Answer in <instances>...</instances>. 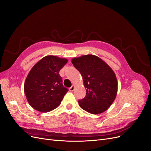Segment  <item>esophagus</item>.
Segmentation results:
<instances>
[{
    "label": "esophagus",
    "instance_id": "1",
    "mask_svg": "<svg viewBox=\"0 0 151 151\" xmlns=\"http://www.w3.org/2000/svg\"><path fill=\"white\" fill-rule=\"evenodd\" d=\"M74 89H75V86H74V85H72V86L70 87V88H69L70 91H74Z\"/></svg>",
    "mask_w": 151,
    "mask_h": 151
}]
</instances>
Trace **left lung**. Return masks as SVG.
I'll use <instances>...</instances> for the list:
<instances>
[{
  "label": "left lung",
  "instance_id": "8db88e82",
  "mask_svg": "<svg viewBox=\"0 0 151 151\" xmlns=\"http://www.w3.org/2000/svg\"><path fill=\"white\" fill-rule=\"evenodd\" d=\"M83 76L86 95L79 100L80 107L91 114L106 110L115 99L118 82L115 72L102 59L94 55H85L72 60Z\"/></svg>",
  "mask_w": 151,
  "mask_h": 151
}]
</instances>
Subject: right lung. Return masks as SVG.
<instances>
[{"label": "right lung", "mask_w": 151, "mask_h": 151, "mask_svg": "<svg viewBox=\"0 0 151 151\" xmlns=\"http://www.w3.org/2000/svg\"><path fill=\"white\" fill-rule=\"evenodd\" d=\"M67 58L48 55L38 61L27 76L24 91L31 106L40 112L57 108L67 93L58 72L67 63Z\"/></svg>", "instance_id": "add662e5"}]
</instances>
